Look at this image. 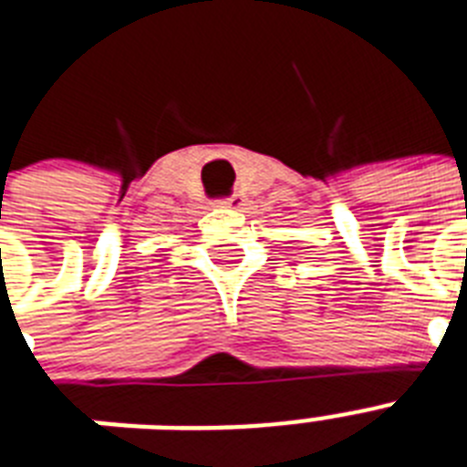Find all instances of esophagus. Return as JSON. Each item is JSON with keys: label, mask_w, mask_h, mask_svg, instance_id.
<instances>
[{"label": "esophagus", "mask_w": 467, "mask_h": 467, "mask_svg": "<svg viewBox=\"0 0 467 467\" xmlns=\"http://www.w3.org/2000/svg\"><path fill=\"white\" fill-rule=\"evenodd\" d=\"M216 204H219V207L241 209L245 204V200H244V194H231V197H226V200H219Z\"/></svg>", "instance_id": "34e87169"}]
</instances>
